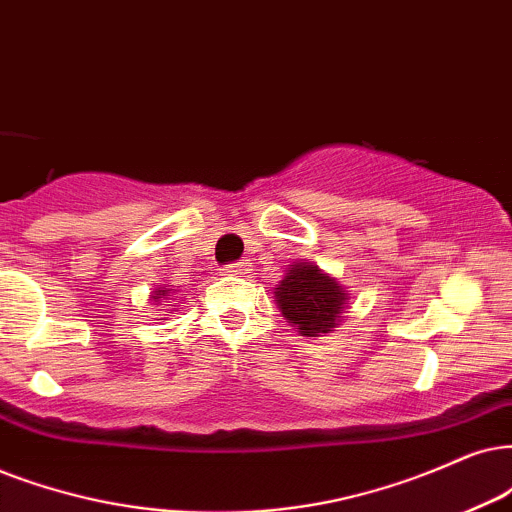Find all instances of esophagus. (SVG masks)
<instances>
[{
  "instance_id": "esophagus-1",
  "label": "esophagus",
  "mask_w": 512,
  "mask_h": 512,
  "mask_svg": "<svg viewBox=\"0 0 512 512\" xmlns=\"http://www.w3.org/2000/svg\"><path fill=\"white\" fill-rule=\"evenodd\" d=\"M248 269H250L248 262H236V264H229V267H224L226 274H231V276L245 274V271H248Z\"/></svg>"
}]
</instances>
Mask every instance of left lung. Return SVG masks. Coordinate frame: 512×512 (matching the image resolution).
Masks as SVG:
<instances>
[{
	"label": "left lung",
	"mask_w": 512,
	"mask_h": 512,
	"mask_svg": "<svg viewBox=\"0 0 512 512\" xmlns=\"http://www.w3.org/2000/svg\"><path fill=\"white\" fill-rule=\"evenodd\" d=\"M276 307L304 338H319L338 328L349 307V290L314 262L288 264L274 288Z\"/></svg>",
	"instance_id": "1"
}]
</instances>
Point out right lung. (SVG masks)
<instances>
[{
    "label": "right lung",
    "instance_id": "right-lung-1",
    "mask_svg": "<svg viewBox=\"0 0 512 512\" xmlns=\"http://www.w3.org/2000/svg\"><path fill=\"white\" fill-rule=\"evenodd\" d=\"M174 293H177V290L174 288H167V286H158V288H153V293H151V302L153 304H163V302H172L174 300ZM167 307H174V304H167ZM174 312V309H172ZM170 312V314H172ZM158 321H163V319H158Z\"/></svg>",
    "mask_w": 512,
    "mask_h": 512
}]
</instances>
